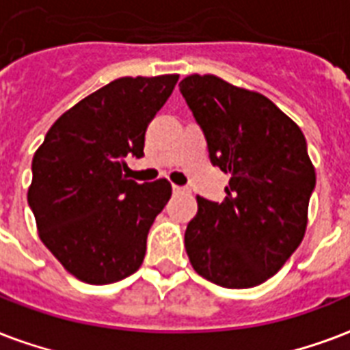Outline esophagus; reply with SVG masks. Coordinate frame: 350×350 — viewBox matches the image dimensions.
Here are the masks:
<instances>
[{"instance_id": "1", "label": "esophagus", "mask_w": 350, "mask_h": 350, "mask_svg": "<svg viewBox=\"0 0 350 350\" xmlns=\"http://www.w3.org/2000/svg\"><path fill=\"white\" fill-rule=\"evenodd\" d=\"M186 191V188H183V186H173V193H184Z\"/></svg>"}]
</instances>
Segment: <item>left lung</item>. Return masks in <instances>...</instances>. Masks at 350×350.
Segmentation results:
<instances>
[{
    "instance_id": "1",
    "label": "left lung",
    "mask_w": 350,
    "mask_h": 350,
    "mask_svg": "<svg viewBox=\"0 0 350 350\" xmlns=\"http://www.w3.org/2000/svg\"><path fill=\"white\" fill-rule=\"evenodd\" d=\"M204 133L210 161L230 183L223 202L197 197L184 246L199 275L224 288L272 278L301 245L316 172L307 140L267 96L213 75L178 83Z\"/></svg>"
}]
</instances>
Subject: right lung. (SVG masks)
Returning <instances> with one entry per match:
<instances>
[{
    "label": "right lung",
    "mask_w": 350,
    "mask_h": 350,
    "mask_svg": "<svg viewBox=\"0 0 350 350\" xmlns=\"http://www.w3.org/2000/svg\"><path fill=\"white\" fill-rule=\"evenodd\" d=\"M178 75L124 77L65 111L32 159L27 200L40 239L89 285L131 275L148 232L172 197L166 178H127V155H144V135Z\"/></svg>",
    "instance_id": "1"
}]
</instances>
